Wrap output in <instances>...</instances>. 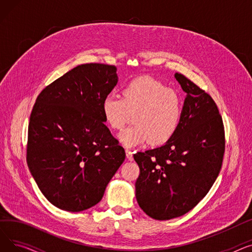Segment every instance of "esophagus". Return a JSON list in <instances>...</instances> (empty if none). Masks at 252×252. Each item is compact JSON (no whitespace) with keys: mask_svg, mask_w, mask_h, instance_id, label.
Instances as JSON below:
<instances>
[{"mask_svg":"<svg viewBox=\"0 0 252 252\" xmlns=\"http://www.w3.org/2000/svg\"><path fill=\"white\" fill-rule=\"evenodd\" d=\"M126 158H127L128 160H133V159H134L133 152H131L130 150H126Z\"/></svg>","mask_w":252,"mask_h":252,"instance_id":"obj_1","label":"esophagus"}]
</instances>
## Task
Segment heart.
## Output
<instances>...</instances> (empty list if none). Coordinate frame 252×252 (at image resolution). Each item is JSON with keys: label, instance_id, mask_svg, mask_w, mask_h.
Returning <instances> with one entry per match:
<instances>
[{"label": "heart", "instance_id": "obj_1", "mask_svg": "<svg viewBox=\"0 0 252 252\" xmlns=\"http://www.w3.org/2000/svg\"><path fill=\"white\" fill-rule=\"evenodd\" d=\"M122 95L106 96L101 109L105 123L113 129H122L134 114L135 125L118 135L126 147L148 142L160 145L176 134L182 115V99L176 91L151 76H140L124 87Z\"/></svg>", "mask_w": 252, "mask_h": 252}]
</instances>
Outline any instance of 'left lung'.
Here are the masks:
<instances>
[{
    "mask_svg": "<svg viewBox=\"0 0 252 252\" xmlns=\"http://www.w3.org/2000/svg\"><path fill=\"white\" fill-rule=\"evenodd\" d=\"M175 77L187 93L176 134L160 147L134 154L140 167L137 201L158 220L184 216L203 199L220 174L224 153L216 102L185 75Z\"/></svg>",
    "mask_w": 252,
    "mask_h": 252,
    "instance_id": "1",
    "label": "left lung"
}]
</instances>
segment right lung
Listing matches in <instances>:
<instances>
[{
	"label": "right lung",
	"instance_id": "obj_1",
	"mask_svg": "<svg viewBox=\"0 0 252 252\" xmlns=\"http://www.w3.org/2000/svg\"><path fill=\"white\" fill-rule=\"evenodd\" d=\"M114 65L88 63L37 96L26 160L37 187L56 207L78 213L101 201L125 149L104 124L101 104L116 86Z\"/></svg>",
	"mask_w": 252,
	"mask_h": 252
}]
</instances>
